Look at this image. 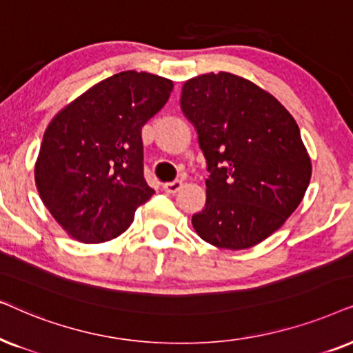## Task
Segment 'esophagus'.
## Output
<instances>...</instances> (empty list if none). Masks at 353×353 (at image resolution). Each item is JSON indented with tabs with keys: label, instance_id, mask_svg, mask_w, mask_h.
Wrapping results in <instances>:
<instances>
[{
	"label": "esophagus",
	"instance_id": "34e87169",
	"mask_svg": "<svg viewBox=\"0 0 353 353\" xmlns=\"http://www.w3.org/2000/svg\"><path fill=\"white\" fill-rule=\"evenodd\" d=\"M163 189L164 192H168V194H176V192H179L182 189V181L166 182V184H163Z\"/></svg>",
	"mask_w": 353,
	"mask_h": 353
}]
</instances>
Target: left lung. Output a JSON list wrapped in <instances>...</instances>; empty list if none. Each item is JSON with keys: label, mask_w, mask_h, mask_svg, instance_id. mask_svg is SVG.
<instances>
[{"label": "left lung", "mask_w": 353, "mask_h": 353, "mask_svg": "<svg viewBox=\"0 0 353 353\" xmlns=\"http://www.w3.org/2000/svg\"><path fill=\"white\" fill-rule=\"evenodd\" d=\"M181 108L210 172L195 232L225 250L263 242L297 210L312 177L297 122L271 93L231 72L187 81Z\"/></svg>", "instance_id": "8db88e82"}]
</instances>
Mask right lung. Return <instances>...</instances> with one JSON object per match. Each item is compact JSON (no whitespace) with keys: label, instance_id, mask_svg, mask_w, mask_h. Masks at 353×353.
I'll return each instance as SVG.
<instances>
[{"label":"right lung","instance_id":"add662e5","mask_svg":"<svg viewBox=\"0 0 353 353\" xmlns=\"http://www.w3.org/2000/svg\"><path fill=\"white\" fill-rule=\"evenodd\" d=\"M172 81L125 70L70 101L46 128L35 163L40 199L75 241L121 236L154 190L143 177L142 128L166 105Z\"/></svg>","mask_w":353,"mask_h":353}]
</instances>
